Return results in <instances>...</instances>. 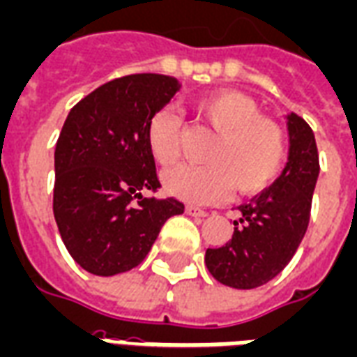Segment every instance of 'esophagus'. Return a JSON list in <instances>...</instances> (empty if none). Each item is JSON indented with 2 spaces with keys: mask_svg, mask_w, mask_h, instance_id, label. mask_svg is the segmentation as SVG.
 <instances>
[{
  "mask_svg": "<svg viewBox=\"0 0 357 357\" xmlns=\"http://www.w3.org/2000/svg\"><path fill=\"white\" fill-rule=\"evenodd\" d=\"M186 214L194 216V218H205V216H207V213H205L203 208H197L194 207V205H188V207H186Z\"/></svg>",
  "mask_w": 357,
  "mask_h": 357,
  "instance_id": "esophagus-1",
  "label": "esophagus"
}]
</instances>
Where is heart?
<instances>
[{"instance_id":"heart-1","label":"heart","mask_w":357,"mask_h":357,"mask_svg":"<svg viewBox=\"0 0 357 357\" xmlns=\"http://www.w3.org/2000/svg\"><path fill=\"white\" fill-rule=\"evenodd\" d=\"M197 122L214 131L207 165L181 163L162 176L163 190L176 199L205 205L220 199L233 184L239 194H256L277 181L288 160V139L273 118L259 114L246 93L224 90L190 103ZM181 120L169 109H158L146 122L144 141L150 156L169 165L178 154Z\"/></svg>"}]
</instances>
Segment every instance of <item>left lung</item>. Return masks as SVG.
Listing matches in <instances>:
<instances>
[{"mask_svg": "<svg viewBox=\"0 0 357 357\" xmlns=\"http://www.w3.org/2000/svg\"><path fill=\"white\" fill-rule=\"evenodd\" d=\"M288 163L269 188L239 205L233 235L220 248H207L205 265L218 282L252 290L275 278L290 264L310 218V203L320 173L310 126L297 114L286 116Z\"/></svg>", "mask_w": 357, "mask_h": 357, "instance_id": "obj_1", "label": "left lung"}]
</instances>
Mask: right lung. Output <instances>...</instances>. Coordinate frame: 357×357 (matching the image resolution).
<instances>
[{"label": "right lung", "mask_w": 357, "mask_h": 357, "mask_svg": "<svg viewBox=\"0 0 357 357\" xmlns=\"http://www.w3.org/2000/svg\"><path fill=\"white\" fill-rule=\"evenodd\" d=\"M175 77L128 75L105 82L69 111L54 150V211L71 258L112 277L137 267L181 201L143 197L158 190L144 141L149 118L178 92Z\"/></svg>", "instance_id": "1"}]
</instances>
